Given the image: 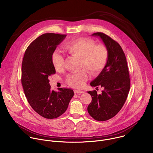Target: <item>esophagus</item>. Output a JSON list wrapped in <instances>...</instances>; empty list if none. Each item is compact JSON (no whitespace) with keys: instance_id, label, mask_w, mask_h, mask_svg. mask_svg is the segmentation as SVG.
Instances as JSON below:
<instances>
[{"instance_id":"1","label":"esophagus","mask_w":153,"mask_h":153,"mask_svg":"<svg viewBox=\"0 0 153 153\" xmlns=\"http://www.w3.org/2000/svg\"><path fill=\"white\" fill-rule=\"evenodd\" d=\"M74 93L75 94H82V93H84V91H81V90H75L74 91Z\"/></svg>"}]
</instances>
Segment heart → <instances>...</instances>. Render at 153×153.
<instances>
[{
    "mask_svg": "<svg viewBox=\"0 0 153 153\" xmlns=\"http://www.w3.org/2000/svg\"><path fill=\"white\" fill-rule=\"evenodd\" d=\"M64 48L71 55L80 58V67H86L93 74L99 73L106 66L109 58L108 50L104 45H96V42L91 39L79 38L65 43ZM53 66L56 70L63 68L64 57L59 52L54 51L51 56ZM88 78L86 69L67 76V83L80 88L83 87Z\"/></svg>",
    "mask_w": 153,
    "mask_h": 153,
    "instance_id": "obj_1",
    "label": "heart"
}]
</instances>
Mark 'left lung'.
<instances>
[{"label": "left lung", "instance_id": "8db88e82", "mask_svg": "<svg viewBox=\"0 0 153 153\" xmlns=\"http://www.w3.org/2000/svg\"><path fill=\"white\" fill-rule=\"evenodd\" d=\"M91 36L102 40L109 58L105 68L90 83L91 86H100L103 90L100 94L96 90L88 91L92 100L87 110L95 120L105 121L115 116L123 106L130 88L129 74L125 53L119 43L103 33Z\"/></svg>", "mask_w": 153, "mask_h": 153}]
</instances>
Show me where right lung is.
Wrapping results in <instances>:
<instances>
[{
    "mask_svg": "<svg viewBox=\"0 0 153 153\" xmlns=\"http://www.w3.org/2000/svg\"><path fill=\"white\" fill-rule=\"evenodd\" d=\"M67 35L43 34L25 51L22 65L21 82L27 100L33 110L46 119H55L66 111L74 96L71 89H51L48 77L56 73L52 54Z\"/></svg>",
    "mask_w": 153,
    "mask_h": 153,
    "instance_id": "1",
    "label": "right lung"
}]
</instances>
